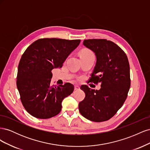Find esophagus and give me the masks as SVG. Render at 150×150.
I'll return each mask as SVG.
<instances>
[{"mask_svg":"<svg viewBox=\"0 0 150 150\" xmlns=\"http://www.w3.org/2000/svg\"><path fill=\"white\" fill-rule=\"evenodd\" d=\"M80 89V87L78 85H75L74 86V89L75 90H79Z\"/></svg>","mask_w":150,"mask_h":150,"instance_id":"obj_1","label":"esophagus"}]
</instances>
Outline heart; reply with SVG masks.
<instances>
[{
    "label": "heart",
    "instance_id": "heart-1",
    "mask_svg": "<svg viewBox=\"0 0 150 150\" xmlns=\"http://www.w3.org/2000/svg\"><path fill=\"white\" fill-rule=\"evenodd\" d=\"M93 55V52L89 49H84L80 52V56H90Z\"/></svg>",
    "mask_w": 150,
    "mask_h": 150
}]
</instances>
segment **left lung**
<instances>
[{"mask_svg":"<svg viewBox=\"0 0 150 150\" xmlns=\"http://www.w3.org/2000/svg\"><path fill=\"white\" fill-rule=\"evenodd\" d=\"M83 45L96 57L89 82L100 83L94 90L87 85L81 86L85 98L79 104V110L86 119L105 121L114 116L125 103L130 88L129 64L125 52L115 43L106 39H88Z\"/></svg>","mask_w":150,"mask_h":150,"instance_id":"8db88e82","label":"left lung"}]
</instances>
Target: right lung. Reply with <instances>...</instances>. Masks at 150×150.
Segmentation results:
<instances>
[{"label":"right lung","instance_id":"1","mask_svg":"<svg viewBox=\"0 0 150 150\" xmlns=\"http://www.w3.org/2000/svg\"><path fill=\"white\" fill-rule=\"evenodd\" d=\"M80 39L44 38L35 40L22 54L18 66L17 87L21 100L30 115L48 119L61 111L63 99L73 92L74 86L51 84V71L61 68Z\"/></svg>","mask_w":150,"mask_h":150}]
</instances>
